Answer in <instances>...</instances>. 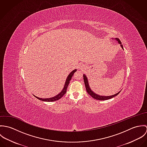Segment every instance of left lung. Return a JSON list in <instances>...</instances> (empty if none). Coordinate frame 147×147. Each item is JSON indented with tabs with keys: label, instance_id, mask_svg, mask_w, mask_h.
Masks as SVG:
<instances>
[{
	"label": "left lung",
	"instance_id": "obj_1",
	"mask_svg": "<svg viewBox=\"0 0 147 147\" xmlns=\"http://www.w3.org/2000/svg\"><path fill=\"white\" fill-rule=\"evenodd\" d=\"M115 40H116L117 41H118L119 43L121 45L122 48L123 49V45H122V43L121 42V41L119 40V38H116ZM83 79H84V84H85V88H86V92H88V93L91 96V97H92L93 98L96 99V100H109V99H110L116 96H117L119 92H118V93L115 94H114V95H112V96H100V95H98L96 93H94V92H93V91H92V90L90 89V87H89V85L88 84V79L86 77V76L85 75H83Z\"/></svg>",
	"mask_w": 147,
	"mask_h": 147
}]
</instances>
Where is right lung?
<instances>
[{
  "mask_svg": "<svg viewBox=\"0 0 147 147\" xmlns=\"http://www.w3.org/2000/svg\"><path fill=\"white\" fill-rule=\"evenodd\" d=\"M76 71V69H75L73 71H72L69 74V75L68 76L67 79H66V81H65V83L64 84V88H63V90L60 93H59L58 95H57L56 96L54 97H51V98H38L36 96H35L37 98H38V100H41L43 101H46V102H53V101H57V100H58L59 99H61L63 96L64 95V94L66 93L67 92V87L68 86V84L69 83V81L71 80V78L73 76V75L74 74V73Z\"/></svg>",
  "mask_w": 147,
  "mask_h": 147,
  "instance_id": "right-lung-1",
  "label": "right lung"
}]
</instances>
